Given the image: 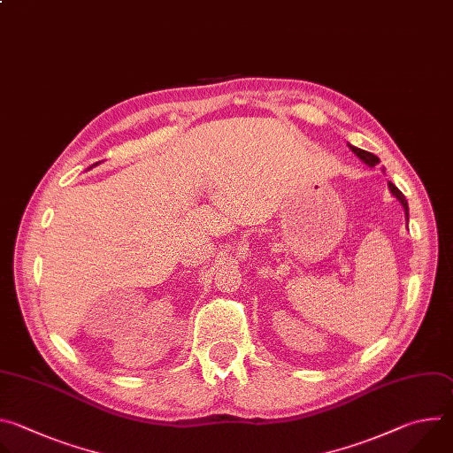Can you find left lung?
Instances as JSON below:
<instances>
[{
    "instance_id": "left-lung-1",
    "label": "left lung",
    "mask_w": 453,
    "mask_h": 453,
    "mask_svg": "<svg viewBox=\"0 0 453 453\" xmlns=\"http://www.w3.org/2000/svg\"><path fill=\"white\" fill-rule=\"evenodd\" d=\"M348 147H349L351 152H353L362 163H365L367 166H376V165L380 163V159H378L374 154H371V152H367V150H362V149H357V147H353V145H348ZM389 189H391L393 196L400 201V204L403 206V211H405V217H407V222H409V204H407L405 196H403V193H402L393 182H389Z\"/></svg>"
}]
</instances>
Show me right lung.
I'll return each instance as SVG.
<instances>
[{
	"instance_id": "obj_1",
	"label": "right lung",
	"mask_w": 453,
	"mask_h": 453,
	"mask_svg": "<svg viewBox=\"0 0 453 453\" xmlns=\"http://www.w3.org/2000/svg\"><path fill=\"white\" fill-rule=\"evenodd\" d=\"M96 165H98V163H96ZM93 166H95V165H93Z\"/></svg>"
}]
</instances>
